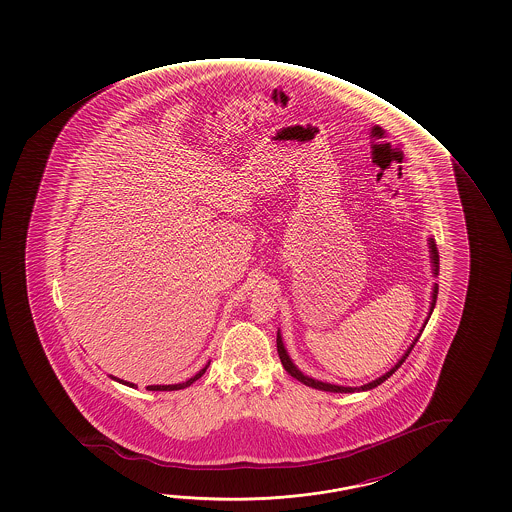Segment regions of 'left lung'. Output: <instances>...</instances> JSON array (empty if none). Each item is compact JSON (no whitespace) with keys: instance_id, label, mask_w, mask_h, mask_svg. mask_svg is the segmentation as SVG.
Listing matches in <instances>:
<instances>
[{"instance_id":"left-lung-1","label":"left lung","mask_w":512,"mask_h":512,"mask_svg":"<svg viewBox=\"0 0 512 512\" xmlns=\"http://www.w3.org/2000/svg\"><path fill=\"white\" fill-rule=\"evenodd\" d=\"M428 248H430V260H432V273H434V277L439 275V253H437V246L434 243V239L430 237L428 239ZM437 291H439V285H434V289H432V302H430V312H428V318H430V314H432V310L436 307L437 300ZM428 318L425 319V325L428 323ZM423 325V328H425ZM421 328V330H423ZM421 334H418V337L412 341L411 346H409V350L403 353L402 359L394 364L393 368L387 371L386 375H382V377H378L377 380H373V382H369V384H364L361 387H344V386H334V384H328V382H321V380H314V378L307 377V375H303L300 369L294 366L293 361L289 359V355H287V350H285L284 343H282V336H280V332L277 334V350L278 357H280V361H282V366H284L285 371L291 375V377L296 378V380H300L302 384L305 386L314 387V389H319V391H327V393H357V391H369V389H373V387L380 386L382 382H386L387 378L393 375L396 369L402 366L405 359L409 357V353L412 352V348H414V344L418 343V339Z\"/></svg>"}]
</instances>
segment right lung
<instances>
[{
  "label": "right lung",
  "instance_id": "right-lung-1",
  "mask_svg": "<svg viewBox=\"0 0 512 512\" xmlns=\"http://www.w3.org/2000/svg\"><path fill=\"white\" fill-rule=\"evenodd\" d=\"M207 368H209V364H207L205 368L200 369V371H198V373H196L193 378L185 380V382H182V384H173V386H148L146 389H148V391H178V389H185V387L191 386L193 382H196L198 378L202 377L203 373L207 371ZM110 378H112V380H116V382H119V384H125V386L128 387H135L134 384L125 382V380H121V378L112 377V375H110Z\"/></svg>",
  "mask_w": 512,
  "mask_h": 512
}]
</instances>
